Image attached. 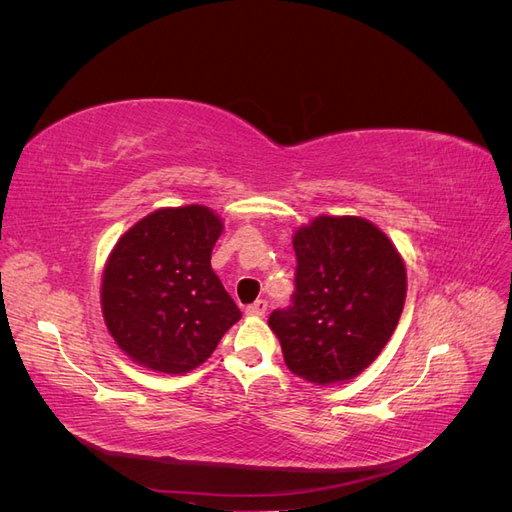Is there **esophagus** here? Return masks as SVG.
<instances>
[{
	"label": "esophagus",
	"instance_id": "obj_1",
	"mask_svg": "<svg viewBox=\"0 0 512 512\" xmlns=\"http://www.w3.org/2000/svg\"><path fill=\"white\" fill-rule=\"evenodd\" d=\"M267 307L269 305H267L265 299H258L252 305H247L245 312H247V316H265L267 314Z\"/></svg>",
	"mask_w": 512,
	"mask_h": 512
}]
</instances>
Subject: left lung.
Returning a JSON list of instances; mask_svg holds the SVG:
<instances>
[{
	"mask_svg": "<svg viewBox=\"0 0 512 512\" xmlns=\"http://www.w3.org/2000/svg\"><path fill=\"white\" fill-rule=\"evenodd\" d=\"M292 305L269 327L292 374L344 382L374 363L406 301V265L391 239L363 218L320 215L294 232Z\"/></svg>",
	"mask_w": 512,
	"mask_h": 512,
	"instance_id": "left-lung-1",
	"label": "left lung"
}]
</instances>
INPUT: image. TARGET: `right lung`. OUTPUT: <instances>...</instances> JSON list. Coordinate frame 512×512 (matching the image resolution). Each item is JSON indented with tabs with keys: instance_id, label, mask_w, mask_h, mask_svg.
<instances>
[{
	"instance_id": "right-lung-1",
	"label": "right lung",
	"mask_w": 512,
	"mask_h": 512,
	"mask_svg": "<svg viewBox=\"0 0 512 512\" xmlns=\"http://www.w3.org/2000/svg\"><path fill=\"white\" fill-rule=\"evenodd\" d=\"M222 226L211 209L188 205L149 213L117 241L102 275V314L136 363L185 374L241 318L211 269Z\"/></svg>"
}]
</instances>
